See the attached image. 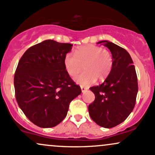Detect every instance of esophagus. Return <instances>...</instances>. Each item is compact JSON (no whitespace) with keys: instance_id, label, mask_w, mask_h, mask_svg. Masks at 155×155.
Here are the masks:
<instances>
[{"instance_id":"1","label":"esophagus","mask_w":155,"mask_h":155,"mask_svg":"<svg viewBox=\"0 0 155 155\" xmlns=\"http://www.w3.org/2000/svg\"><path fill=\"white\" fill-rule=\"evenodd\" d=\"M81 92H84L85 91L87 90V88H85V87H84L83 86H81Z\"/></svg>"}]
</instances>
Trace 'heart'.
Masks as SVG:
<instances>
[{
  "instance_id": "1",
  "label": "heart",
  "mask_w": 155,
  "mask_h": 155,
  "mask_svg": "<svg viewBox=\"0 0 155 155\" xmlns=\"http://www.w3.org/2000/svg\"><path fill=\"white\" fill-rule=\"evenodd\" d=\"M74 55L66 54L64 66L71 76H75L84 68L82 74L76 76L75 81L83 86L94 84L98 79L102 81L110 74L113 66V55L109 50L94 45L76 48Z\"/></svg>"
}]
</instances>
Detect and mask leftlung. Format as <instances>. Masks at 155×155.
Instances as JSON below:
<instances>
[{"instance_id": "left-lung-1", "label": "left lung", "mask_w": 155, "mask_h": 155, "mask_svg": "<svg viewBox=\"0 0 155 155\" xmlns=\"http://www.w3.org/2000/svg\"><path fill=\"white\" fill-rule=\"evenodd\" d=\"M100 43L110 51L113 66L102 84L89 89L95 100L88 110L97 124L110 128L124 122L134 110L138 93L137 76L131 55L126 50L107 40Z\"/></svg>"}]
</instances>
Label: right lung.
Returning a JSON list of instances; mask_svg holds the SVG:
<instances>
[{"instance_id": "add662e5", "label": "right lung", "mask_w": 155, "mask_h": 155, "mask_svg": "<svg viewBox=\"0 0 155 155\" xmlns=\"http://www.w3.org/2000/svg\"><path fill=\"white\" fill-rule=\"evenodd\" d=\"M72 45L45 40L29 48L18 63L14 75L16 101L27 118L40 128L59 124L70 102L81 93L64 66Z\"/></svg>"}]
</instances>
